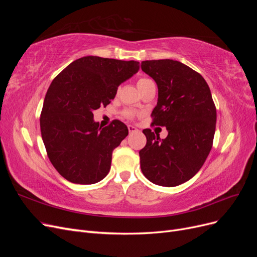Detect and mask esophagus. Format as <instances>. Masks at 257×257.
<instances>
[{
	"instance_id": "1",
	"label": "esophagus",
	"mask_w": 257,
	"mask_h": 257,
	"mask_svg": "<svg viewBox=\"0 0 257 257\" xmlns=\"http://www.w3.org/2000/svg\"><path fill=\"white\" fill-rule=\"evenodd\" d=\"M127 128L130 133H136V132H138V128L134 125H127Z\"/></svg>"
}]
</instances>
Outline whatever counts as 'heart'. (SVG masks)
<instances>
[{
    "instance_id": "heart-1",
    "label": "heart",
    "mask_w": 257,
    "mask_h": 257,
    "mask_svg": "<svg viewBox=\"0 0 257 257\" xmlns=\"http://www.w3.org/2000/svg\"><path fill=\"white\" fill-rule=\"evenodd\" d=\"M147 81H151L150 79H148V78H141L138 80V82H137V84H141V83H143V82H147ZM134 115V112L133 111H127L126 112V116H128V118H132V116Z\"/></svg>"
}]
</instances>
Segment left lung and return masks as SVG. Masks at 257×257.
I'll return each instance as SVG.
<instances>
[{
	"label": "left lung",
	"instance_id": "1",
	"mask_svg": "<svg viewBox=\"0 0 257 257\" xmlns=\"http://www.w3.org/2000/svg\"><path fill=\"white\" fill-rule=\"evenodd\" d=\"M142 69L158 85L152 124L168 132L161 139L149 128L143 131L142 172L152 183L172 188L189 181L204 165L212 148L216 109L203 76L181 62L143 61Z\"/></svg>",
	"mask_w": 257,
	"mask_h": 257
}]
</instances>
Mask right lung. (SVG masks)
I'll return each mask as SVG.
<instances>
[{
    "label": "right lung",
    "mask_w": 257,
    "mask_h": 257,
    "mask_svg": "<svg viewBox=\"0 0 257 257\" xmlns=\"http://www.w3.org/2000/svg\"><path fill=\"white\" fill-rule=\"evenodd\" d=\"M139 71V62L88 56L72 62L51 82L41 114L42 138L58 173L78 184L109 173L114 148L128 134L119 120L102 127L93 111L107 106L118 87Z\"/></svg>",
    "instance_id": "right-lung-1"
}]
</instances>
